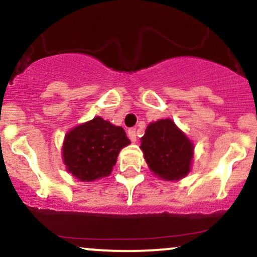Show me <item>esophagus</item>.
Instances as JSON below:
<instances>
[{
	"label": "esophagus",
	"mask_w": 257,
	"mask_h": 257,
	"mask_svg": "<svg viewBox=\"0 0 257 257\" xmlns=\"http://www.w3.org/2000/svg\"><path fill=\"white\" fill-rule=\"evenodd\" d=\"M128 137L131 139L132 143H135L137 141V131H135L134 128H131L128 131Z\"/></svg>",
	"instance_id": "1"
}]
</instances>
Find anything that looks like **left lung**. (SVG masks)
<instances>
[{
	"instance_id": "8db88e82",
	"label": "left lung",
	"mask_w": 257,
	"mask_h": 257,
	"mask_svg": "<svg viewBox=\"0 0 257 257\" xmlns=\"http://www.w3.org/2000/svg\"><path fill=\"white\" fill-rule=\"evenodd\" d=\"M140 149L149 168L158 178L176 181L190 173L193 145L172 119L150 123L141 138Z\"/></svg>"
}]
</instances>
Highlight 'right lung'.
I'll list each match as a JSON object with an SVG mask.
<instances>
[{
  "instance_id": "obj_1",
  "label": "right lung",
  "mask_w": 257,
  "mask_h": 257,
  "mask_svg": "<svg viewBox=\"0 0 257 257\" xmlns=\"http://www.w3.org/2000/svg\"><path fill=\"white\" fill-rule=\"evenodd\" d=\"M129 144L131 140L122 126L95 117L65 135L64 163L75 178L94 181L110 175L119 151Z\"/></svg>"
}]
</instances>
